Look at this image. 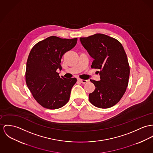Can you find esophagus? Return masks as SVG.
Segmentation results:
<instances>
[{"mask_svg":"<svg viewBox=\"0 0 153 153\" xmlns=\"http://www.w3.org/2000/svg\"><path fill=\"white\" fill-rule=\"evenodd\" d=\"M77 81L79 82H82V84H85L86 82H88V80H82V79H77Z\"/></svg>","mask_w":153,"mask_h":153,"instance_id":"34e87169","label":"esophagus"}]
</instances>
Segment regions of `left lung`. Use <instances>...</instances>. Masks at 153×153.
<instances>
[{
    "label": "left lung",
    "mask_w": 153,
    "mask_h": 153,
    "mask_svg": "<svg viewBox=\"0 0 153 153\" xmlns=\"http://www.w3.org/2000/svg\"><path fill=\"white\" fill-rule=\"evenodd\" d=\"M82 46L93 58L91 68L99 69L100 80H90L95 90L89 94V101L100 108L117 104L128 85L130 67L126 53L117 39L103 34L80 38Z\"/></svg>",
    "instance_id": "1"
}]
</instances>
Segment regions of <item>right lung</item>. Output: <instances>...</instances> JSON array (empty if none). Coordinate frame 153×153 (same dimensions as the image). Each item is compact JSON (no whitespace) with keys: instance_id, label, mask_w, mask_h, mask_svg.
I'll return each mask as SVG.
<instances>
[{"instance_id":"obj_1","label":"right lung","mask_w":153,"mask_h":153,"mask_svg":"<svg viewBox=\"0 0 153 153\" xmlns=\"http://www.w3.org/2000/svg\"><path fill=\"white\" fill-rule=\"evenodd\" d=\"M77 38L51 36L36 43L27 61L25 82L36 102L42 106L56 109L65 105L70 98L76 78L60 77L62 56L74 47Z\"/></svg>"}]
</instances>
